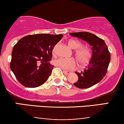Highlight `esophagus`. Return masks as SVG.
Wrapping results in <instances>:
<instances>
[{"label": "esophagus", "instance_id": "esophagus-1", "mask_svg": "<svg viewBox=\"0 0 124 124\" xmlns=\"http://www.w3.org/2000/svg\"><path fill=\"white\" fill-rule=\"evenodd\" d=\"M63 72L65 74H66V75H69V74L71 73L70 71H68V70H63Z\"/></svg>", "mask_w": 124, "mask_h": 124}]
</instances>
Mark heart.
Wrapping results in <instances>:
<instances>
[{
	"label": "heart",
	"mask_w": 124,
	"mask_h": 124,
	"mask_svg": "<svg viewBox=\"0 0 124 124\" xmlns=\"http://www.w3.org/2000/svg\"><path fill=\"white\" fill-rule=\"evenodd\" d=\"M68 45L72 49H77L75 52L76 57L81 64H85L89 62L90 59L91 52L89 48L87 47H80L81 42L77 39H70L68 42ZM56 46L53 49V54H55ZM54 63L55 66L63 70H72L76 66V62L73 58H58L54 61Z\"/></svg>",
	"instance_id": "1"
}]
</instances>
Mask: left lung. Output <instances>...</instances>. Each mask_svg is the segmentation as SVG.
Returning a JSON list of instances; mask_svg holds the SVG:
<instances>
[{
	"label": "left lung",
	"mask_w": 124,
	"mask_h": 124,
	"mask_svg": "<svg viewBox=\"0 0 124 124\" xmlns=\"http://www.w3.org/2000/svg\"><path fill=\"white\" fill-rule=\"evenodd\" d=\"M71 36L85 41L92 46V55L85 70L79 73L78 80L73 83L80 89H87L100 82L107 71L111 55L106 42L103 39L88 32H72Z\"/></svg>",
	"instance_id": "left-lung-1"
}]
</instances>
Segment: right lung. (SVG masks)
Wrapping results in <instances>:
<instances>
[{"mask_svg":"<svg viewBox=\"0 0 124 124\" xmlns=\"http://www.w3.org/2000/svg\"><path fill=\"white\" fill-rule=\"evenodd\" d=\"M63 35L38 34L21 38L13 48L10 69L21 85L37 87L47 80L54 67L49 63L55 45Z\"/></svg>","mask_w":124,"mask_h":124,"instance_id":"right-lung-1","label":"right lung"}]
</instances>
